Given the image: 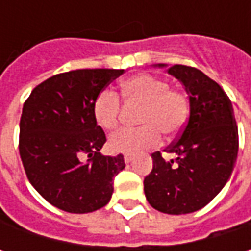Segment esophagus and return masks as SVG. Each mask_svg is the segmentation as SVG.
Masks as SVG:
<instances>
[{
    "label": "esophagus",
    "instance_id": "34e87169",
    "mask_svg": "<svg viewBox=\"0 0 251 251\" xmlns=\"http://www.w3.org/2000/svg\"><path fill=\"white\" fill-rule=\"evenodd\" d=\"M124 162H126V163H131V162H132V155H126V156H124Z\"/></svg>",
    "mask_w": 251,
    "mask_h": 251
}]
</instances>
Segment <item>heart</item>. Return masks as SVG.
I'll return each mask as SVG.
<instances>
[{"instance_id":"b5f03b06","label":"heart","mask_w":251,"mask_h":251,"mask_svg":"<svg viewBox=\"0 0 251 251\" xmlns=\"http://www.w3.org/2000/svg\"><path fill=\"white\" fill-rule=\"evenodd\" d=\"M121 96L131 109H140L137 130L111 135L109 145L114 152L138 153L159 144L160 134L173 137L181 131L188 117V98L180 89L169 88L168 81L151 74H138L121 83ZM123 114L117 93L101 91L93 101V117L103 130L119 127Z\"/></svg>"}]
</instances>
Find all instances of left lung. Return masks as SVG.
Returning <instances> with one entry per match:
<instances>
[{
	"instance_id": "1",
	"label": "left lung",
	"mask_w": 251,
	"mask_h": 251,
	"mask_svg": "<svg viewBox=\"0 0 251 251\" xmlns=\"http://www.w3.org/2000/svg\"><path fill=\"white\" fill-rule=\"evenodd\" d=\"M168 73L187 92L190 116L178 140L168 148L176 159L168 162L159 152L152 153L153 169L144 180V191L151 207L181 215L205 207L226 184L239 135L232 101L215 81L187 65L169 67Z\"/></svg>"
}]
</instances>
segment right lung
I'll use <instances>...</instances> for the list:
<instances>
[{
  "mask_svg": "<svg viewBox=\"0 0 251 251\" xmlns=\"http://www.w3.org/2000/svg\"><path fill=\"white\" fill-rule=\"evenodd\" d=\"M124 70H75L34 88L22 109L19 153L30 184L51 205L71 214L103 208L124 156H104V131L93 101ZM85 157L88 159L84 160Z\"/></svg>",
  "mask_w": 251,
  "mask_h": 251,
  "instance_id": "add662e5",
  "label": "right lung"
}]
</instances>
